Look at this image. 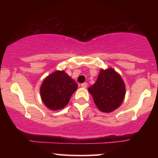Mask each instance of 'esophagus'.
<instances>
[{
  "label": "esophagus",
  "mask_w": 158,
  "mask_h": 158,
  "mask_svg": "<svg viewBox=\"0 0 158 158\" xmlns=\"http://www.w3.org/2000/svg\"><path fill=\"white\" fill-rule=\"evenodd\" d=\"M81 86L82 87V88H87V87H88V83H87V82L82 83V84H81Z\"/></svg>",
  "instance_id": "obj_1"
}]
</instances>
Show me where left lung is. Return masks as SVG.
I'll list each match as a JSON object with an SVG mask.
<instances>
[{
  "mask_svg": "<svg viewBox=\"0 0 158 158\" xmlns=\"http://www.w3.org/2000/svg\"><path fill=\"white\" fill-rule=\"evenodd\" d=\"M96 106L105 113L111 112L122 104L126 87L122 78L112 68L101 70L97 80L88 88Z\"/></svg>",
  "mask_w": 158,
  "mask_h": 158,
  "instance_id": "obj_1",
  "label": "left lung"
}]
</instances>
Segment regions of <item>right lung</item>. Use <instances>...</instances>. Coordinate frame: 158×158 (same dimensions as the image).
<instances>
[{
    "instance_id": "right-lung-1",
    "label": "right lung",
    "mask_w": 158,
    "mask_h": 158,
    "mask_svg": "<svg viewBox=\"0 0 158 158\" xmlns=\"http://www.w3.org/2000/svg\"><path fill=\"white\" fill-rule=\"evenodd\" d=\"M78 85L64 71L57 70L45 78L40 89L41 97L50 109H61L68 105Z\"/></svg>"
}]
</instances>
